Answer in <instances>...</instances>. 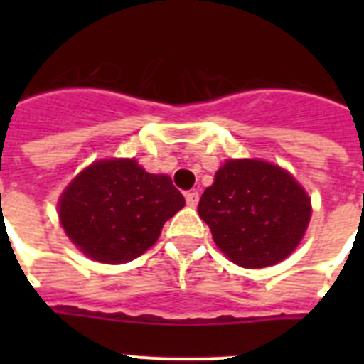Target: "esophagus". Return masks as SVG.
Instances as JSON below:
<instances>
[{
    "label": "esophagus",
    "mask_w": 364,
    "mask_h": 364,
    "mask_svg": "<svg viewBox=\"0 0 364 364\" xmlns=\"http://www.w3.org/2000/svg\"><path fill=\"white\" fill-rule=\"evenodd\" d=\"M198 200H200V195H198V191H189L188 195H186V202H188L189 208H197Z\"/></svg>",
    "instance_id": "34e87169"
}]
</instances>
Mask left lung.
Segmentation results:
<instances>
[{
	"mask_svg": "<svg viewBox=\"0 0 364 364\" xmlns=\"http://www.w3.org/2000/svg\"><path fill=\"white\" fill-rule=\"evenodd\" d=\"M198 215L215 244L242 268L284 260L301 242L311 215L308 193L282 167L264 160H226L202 193Z\"/></svg>",
	"mask_w": 364,
	"mask_h": 364,
	"instance_id": "obj_1",
	"label": "left lung"
}]
</instances>
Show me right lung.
Masks as SVG:
<instances>
[{
  "label": "right lung",
  "mask_w": 364,
  "mask_h": 364,
  "mask_svg": "<svg viewBox=\"0 0 364 364\" xmlns=\"http://www.w3.org/2000/svg\"><path fill=\"white\" fill-rule=\"evenodd\" d=\"M184 204L167 175H151L134 159H111L83 169L58 208L67 237L89 259L124 264L147 252Z\"/></svg>",
  "instance_id": "1"
}]
</instances>
